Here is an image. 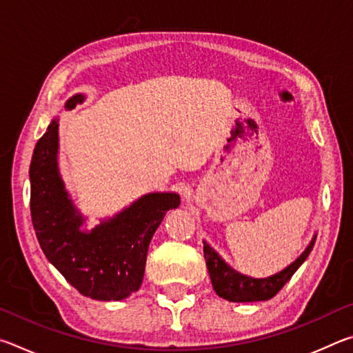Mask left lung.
<instances>
[{
  "label": "left lung",
  "mask_w": 353,
  "mask_h": 353,
  "mask_svg": "<svg viewBox=\"0 0 353 353\" xmlns=\"http://www.w3.org/2000/svg\"><path fill=\"white\" fill-rule=\"evenodd\" d=\"M313 244L314 238L305 249V252L299 256L294 263H291L288 268H285L279 274H274V276L266 279H252L232 270L225 261L221 260V256L207 243H204V259L207 263L208 274H210L213 290L216 291L219 297L230 302L268 301V299L274 297L283 288V285L299 270V266L305 261L308 254L312 252Z\"/></svg>",
  "instance_id": "1"
}]
</instances>
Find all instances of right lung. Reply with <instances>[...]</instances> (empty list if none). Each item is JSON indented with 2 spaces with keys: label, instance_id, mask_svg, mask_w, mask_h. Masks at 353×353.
I'll return each instance as SVG.
<instances>
[{
  "label": "right lung",
  "instance_id": "right-lung-1",
  "mask_svg": "<svg viewBox=\"0 0 353 353\" xmlns=\"http://www.w3.org/2000/svg\"><path fill=\"white\" fill-rule=\"evenodd\" d=\"M82 94L67 101L68 110ZM57 119L35 145L31 177V218L40 248L56 270L82 296L121 301L140 288L148 248L170 208L181 205L176 193H151L90 232L68 198L57 170Z\"/></svg>",
  "mask_w": 353,
  "mask_h": 353
}]
</instances>
